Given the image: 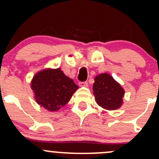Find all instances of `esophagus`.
<instances>
[{"mask_svg": "<svg viewBox=\"0 0 159 159\" xmlns=\"http://www.w3.org/2000/svg\"><path fill=\"white\" fill-rule=\"evenodd\" d=\"M79 85L81 87H88L89 86V84L86 81H82V82H79Z\"/></svg>", "mask_w": 159, "mask_h": 159, "instance_id": "1", "label": "esophagus"}]
</instances>
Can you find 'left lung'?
<instances>
[{"instance_id":"left-lung-1","label":"left lung","mask_w":159,"mask_h":159,"mask_svg":"<svg viewBox=\"0 0 159 159\" xmlns=\"http://www.w3.org/2000/svg\"><path fill=\"white\" fill-rule=\"evenodd\" d=\"M93 93L98 105L105 109H118L123 104L124 89L108 74H101L95 77Z\"/></svg>"}]
</instances>
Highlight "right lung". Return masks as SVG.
Wrapping results in <instances>:
<instances>
[{
	"mask_svg": "<svg viewBox=\"0 0 159 159\" xmlns=\"http://www.w3.org/2000/svg\"><path fill=\"white\" fill-rule=\"evenodd\" d=\"M30 87L37 103L45 109L55 111L70 101L78 86L60 68L44 69L34 76Z\"/></svg>",
	"mask_w": 159,
	"mask_h": 159,
	"instance_id": "right-lung-1",
	"label": "right lung"
}]
</instances>
